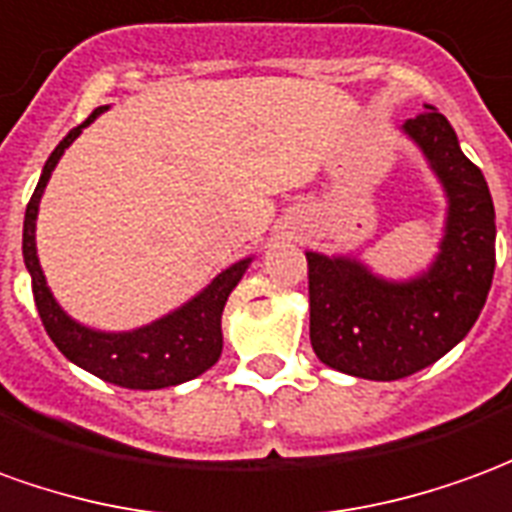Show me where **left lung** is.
<instances>
[{
    "mask_svg": "<svg viewBox=\"0 0 512 512\" xmlns=\"http://www.w3.org/2000/svg\"><path fill=\"white\" fill-rule=\"evenodd\" d=\"M402 129L447 190L436 264L416 281L389 284L355 259L306 253L311 347L322 364L366 380H400L436 364L471 331L494 281V201L482 170L433 104Z\"/></svg>",
    "mask_w": 512,
    "mask_h": 512,
    "instance_id": "left-lung-1",
    "label": "left lung"
}]
</instances>
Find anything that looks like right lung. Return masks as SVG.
Returning <instances> with one entry per match:
<instances>
[{"label": "right lung", "instance_id": "1", "mask_svg": "<svg viewBox=\"0 0 512 512\" xmlns=\"http://www.w3.org/2000/svg\"><path fill=\"white\" fill-rule=\"evenodd\" d=\"M104 110L107 107H99L82 126L65 134L60 146L52 151V157L46 159L41 181L32 192L27 215H24V264L32 275V295H35L43 328L68 361H74L76 366L88 369L90 375L123 386V389H168V386H179L184 380L198 378L209 366L217 364L220 350H223V331H220L223 306H226L231 289L239 284L242 273L248 270L250 259L223 270L201 295L192 297L187 306H181L179 311L132 333L90 331L71 320L63 308L57 306L41 273L38 253H35L38 204H41V195L57 159L63 157L65 148L71 146L79 132L90 121H96V115Z\"/></svg>", "mask_w": 512, "mask_h": 512}]
</instances>
